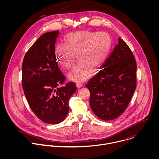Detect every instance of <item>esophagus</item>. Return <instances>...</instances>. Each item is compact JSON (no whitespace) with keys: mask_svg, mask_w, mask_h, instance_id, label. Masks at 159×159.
I'll list each match as a JSON object with an SVG mask.
<instances>
[{"mask_svg":"<svg viewBox=\"0 0 159 159\" xmlns=\"http://www.w3.org/2000/svg\"><path fill=\"white\" fill-rule=\"evenodd\" d=\"M76 87L78 88H82L83 87V84L82 83H76Z\"/></svg>","mask_w":159,"mask_h":159,"instance_id":"esophagus-1","label":"esophagus"}]
</instances>
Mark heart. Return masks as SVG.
I'll return each instance as SVG.
<instances>
[{
    "label": "heart",
    "instance_id": "obj_1",
    "mask_svg": "<svg viewBox=\"0 0 159 159\" xmlns=\"http://www.w3.org/2000/svg\"><path fill=\"white\" fill-rule=\"evenodd\" d=\"M112 47L110 36L105 32L80 30L70 33L65 44H57L54 49L56 61L65 68L78 64L69 73L68 78L75 82H84L92 75L93 68H100L107 59Z\"/></svg>",
    "mask_w": 159,
    "mask_h": 159
}]
</instances>
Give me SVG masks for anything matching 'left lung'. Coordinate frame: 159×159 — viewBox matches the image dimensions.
I'll return each instance as SVG.
<instances>
[{"instance_id": "left-lung-1", "label": "left lung", "mask_w": 159, "mask_h": 159, "mask_svg": "<svg viewBox=\"0 0 159 159\" xmlns=\"http://www.w3.org/2000/svg\"><path fill=\"white\" fill-rule=\"evenodd\" d=\"M137 64L129 46L120 38L98 73L85 85L90 92L89 105L102 120L121 115L137 86Z\"/></svg>"}]
</instances>
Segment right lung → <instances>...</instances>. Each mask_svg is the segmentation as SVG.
I'll return each instance as SVG.
<instances>
[{"label":"right lung","instance_id":"obj_1","mask_svg":"<svg viewBox=\"0 0 159 159\" xmlns=\"http://www.w3.org/2000/svg\"><path fill=\"white\" fill-rule=\"evenodd\" d=\"M59 30L41 36L26 52L22 62L24 93L32 111L43 121L57 124L66 117L69 100L76 91L75 83H64L65 76L54 54Z\"/></svg>","mask_w":159,"mask_h":159}]
</instances>
